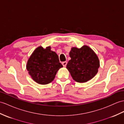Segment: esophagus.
I'll use <instances>...</instances> for the list:
<instances>
[{"label":"esophagus","instance_id":"esophagus-1","mask_svg":"<svg viewBox=\"0 0 124 124\" xmlns=\"http://www.w3.org/2000/svg\"><path fill=\"white\" fill-rule=\"evenodd\" d=\"M67 62H62V65H63V66H64V67H66V65H67Z\"/></svg>","mask_w":124,"mask_h":124}]
</instances>
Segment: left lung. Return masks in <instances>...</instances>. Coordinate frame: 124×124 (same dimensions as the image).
Returning a JSON list of instances; mask_svg holds the SVG:
<instances>
[{"instance_id": "8db88e82", "label": "left lung", "mask_w": 124, "mask_h": 124, "mask_svg": "<svg viewBox=\"0 0 124 124\" xmlns=\"http://www.w3.org/2000/svg\"><path fill=\"white\" fill-rule=\"evenodd\" d=\"M66 68L74 80L85 83L97 74L99 60L97 55L89 47L84 45L80 48H71Z\"/></svg>"}]
</instances>
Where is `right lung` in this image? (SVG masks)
Here are the masks:
<instances>
[{"label": "right lung", "instance_id": "1", "mask_svg": "<svg viewBox=\"0 0 124 124\" xmlns=\"http://www.w3.org/2000/svg\"><path fill=\"white\" fill-rule=\"evenodd\" d=\"M63 66L58 56L51 50L39 46L34 51L27 63L26 68L32 79L41 85L48 84L54 79L57 72Z\"/></svg>", "mask_w": 124, "mask_h": 124}]
</instances>
